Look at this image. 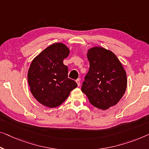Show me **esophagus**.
I'll use <instances>...</instances> for the list:
<instances>
[{
    "mask_svg": "<svg viewBox=\"0 0 149 149\" xmlns=\"http://www.w3.org/2000/svg\"><path fill=\"white\" fill-rule=\"evenodd\" d=\"M76 82H77V86H80V79H77V80H76Z\"/></svg>",
    "mask_w": 149,
    "mask_h": 149,
    "instance_id": "1",
    "label": "esophagus"
}]
</instances>
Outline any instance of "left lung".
Masks as SVG:
<instances>
[{"mask_svg": "<svg viewBox=\"0 0 149 149\" xmlns=\"http://www.w3.org/2000/svg\"><path fill=\"white\" fill-rule=\"evenodd\" d=\"M90 69L82 84L81 91L96 108L103 110L115 106L125 93V70L113 52L100 47L88 51Z\"/></svg>", "mask_w": 149, "mask_h": 149, "instance_id": "1", "label": "left lung"}]
</instances>
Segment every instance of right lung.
<instances>
[{"instance_id":"obj_1","label":"right lung","mask_w":149,"mask_h":149,"mask_svg":"<svg viewBox=\"0 0 149 149\" xmlns=\"http://www.w3.org/2000/svg\"><path fill=\"white\" fill-rule=\"evenodd\" d=\"M69 54L67 46L56 43L40 53L31 63L28 83L33 96L42 105L49 108L61 105L77 86L68 78V68L63 62Z\"/></svg>"}]
</instances>
